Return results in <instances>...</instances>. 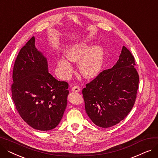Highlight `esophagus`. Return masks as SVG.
Wrapping results in <instances>:
<instances>
[{
    "mask_svg": "<svg viewBox=\"0 0 158 158\" xmlns=\"http://www.w3.org/2000/svg\"><path fill=\"white\" fill-rule=\"evenodd\" d=\"M80 90H81L80 88L77 86H74L72 88V91L73 92H79Z\"/></svg>",
    "mask_w": 158,
    "mask_h": 158,
    "instance_id": "esophagus-1",
    "label": "esophagus"
}]
</instances>
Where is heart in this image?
I'll return each mask as SVG.
<instances>
[{"mask_svg": "<svg viewBox=\"0 0 158 158\" xmlns=\"http://www.w3.org/2000/svg\"><path fill=\"white\" fill-rule=\"evenodd\" d=\"M64 54L68 60L61 57L57 61V66L64 77H69L72 72L70 60L79 61V72L85 78H94L100 72L104 59V49L101 46L92 47L86 42L73 44L66 50Z\"/></svg>", "mask_w": 158, "mask_h": 158, "instance_id": "1", "label": "heart"}]
</instances>
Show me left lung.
<instances>
[{
  "label": "left lung",
  "mask_w": 158,
  "mask_h": 158,
  "mask_svg": "<svg viewBox=\"0 0 158 158\" xmlns=\"http://www.w3.org/2000/svg\"><path fill=\"white\" fill-rule=\"evenodd\" d=\"M135 65L134 56L123 46L117 63L101 72L82 89L86 112L96 126L111 127L132 110L139 82Z\"/></svg>",
  "instance_id": "obj_1"
}]
</instances>
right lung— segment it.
<instances>
[{
	"instance_id": "1",
	"label": "right lung",
	"mask_w": 158,
	"mask_h": 158,
	"mask_svg": "<svg viewBox=\"0 0 158 158\" xmlns=\"http://www.w3.org/2000/svg\"><path fill=\"white\" fill-rule=\"evenodd\" d=\"M13 81L12 98L22 118L37 130L54 129L67 105L69 85L48 73L47 58L36 48L34 36L16 57Z\"/></svg>"
}]
</instances>
